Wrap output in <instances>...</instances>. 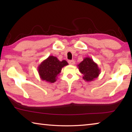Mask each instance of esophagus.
<instances>
[{"label":"esophagus","instance_id":"obj_1","mask_svg":"<svg viewBox=\"0 0 132 132\" xmlns=\"http://www.w3.org/2000/svg\"><path fill=\"white\" fill-rule=\"evenodd\" d=\"M69 64H71V65H73V64H75V62L73 61V60H71V61H68Z\"/></svg>","mask_w":132,"mask_h":132}]
</instances>
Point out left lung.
I'll list each match as a JSON object with an SVG mask.
<instances>
[{
  "instance_id": "left-lung-1",
  "label": "left lung",
  "mask_w": 132,
  "mask_h": 132,
  "mask_svg": "<svg viewBox=\"0 0 132 132\" xmlns=\"http://www.w3.org/2000/svg\"><path fill=\"white\" fill-rule=\"evenodd\" d=\"M77 67L82 75V79L88 82L97 79L101 73L98 64L90 57L84 58L83 61L78 64Z\"/></svg>"
}]
</instances>
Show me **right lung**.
<instances>
[{"instance_id": "obj_1", "label": "right lung", "mask_w": 132, "mask_h": 132, "mask_svg": "<svg viewBox=\"0 0 132 132\" xmlns=\"http://www.w3.org/2000/svg\"><path fill=\"white\" fill-rule=\"evenodd\" d=\"M68 65L65 60L59 61L56 57L50 56L38 66V72L42 80L53 83L57 80V76L64 66Z\"/></svg>"}]
</instances>
